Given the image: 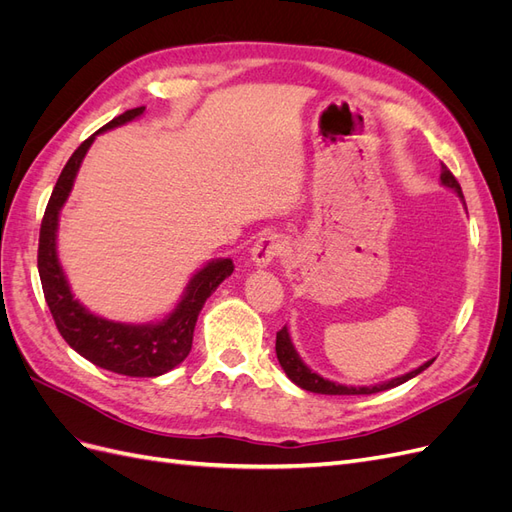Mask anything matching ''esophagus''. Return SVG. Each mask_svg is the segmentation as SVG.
<instances>
[{
	"label": "esophagus",
	"instance_id": "esophagus-1",
	"mask_svg": "<svg viewBox=\"0 0 512 512\" xmlns=\"http://www.w3.org/2000/svg\"><path fill=\"white\" fill-rule=\"evenodd\" d=\"M286 252V241L277 235H265L252 247V262L258 269H267L273 260Z\"/></svg>",
	"mask_w": 512,
	"mask_h": 512
}]
</instances>
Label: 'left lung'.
<instances>
[{"mask_svg": "<svg viewBox=\"0 0 512 512\" xmlns=\"http://www.w3.org/2000/svg\"><path fill=\"white\" fill-rule=\"evenodd\" d=\"M440 181H442L444 188H451L463 200V192H461L459 181L453 177L451 170H448L444 164H442ZM463 205H466V200H463ZM275 352H277V361H280L282 369L286 371V376L294 384L301 386L303 391H312V393H320V395H371V393L389 391V389H395V386H399V384L408 382L410 378L418 376V374H421V371H425L433 361H436V359H431V361L423 363L421 367L408 371V374H404V376H397L393 380H386V382H380V384H374V386H346V384H337L333 380H327V378L318 376L316 371H312L301 361L299 352L294 350V346H292L288 327H284L282 331H277Z\"/></svg>", "mask_w": 512, "mask_h": 512, "instance_id": "obj_1", "label": "left lung"}]
</instances>
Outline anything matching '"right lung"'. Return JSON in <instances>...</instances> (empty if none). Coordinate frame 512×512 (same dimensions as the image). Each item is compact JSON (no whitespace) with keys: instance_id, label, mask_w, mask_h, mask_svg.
<instances>
[{"instance_id":"obj_1","label":"right lung","mask_w":512,"mask_h":512,"mask_svg":"<svg viewBox=\"0 0 512 512\" xmlns=\"http://www.w3.org/2000/svg\"><path fill=\"white\" fill-rule=\"evenodd\" d=\"M143 113L145 106H138L115 117L72 153V158L55 183L49 205H46L38 243V273L44 299L61 337L87 361L130 378L162 376L166 371L175 369L190 354L200 309H203L213 290L235 271L230 258H215L207 262L203 269L192 275L177 307L160 322L128 324L106 320L91 314L79 299H74L64 267L57 258L59 211L66 205L76 173H79L85 153L96 141V136L123 126V123L141 117Z\"/></svg>"}]
</instances>
